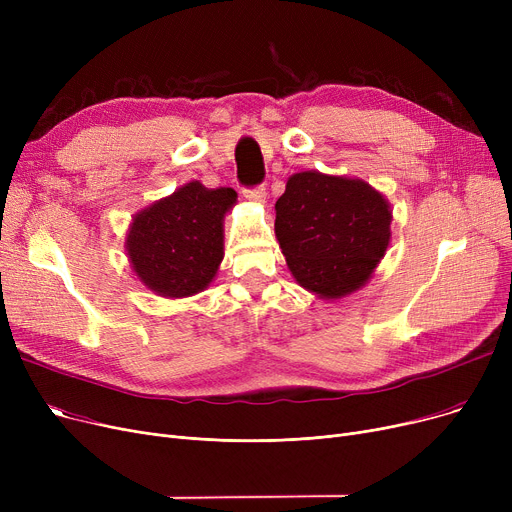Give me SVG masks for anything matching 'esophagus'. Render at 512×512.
I'll return each mask as SVG.
<instances>
[{
    "mask_svg": "<svg viewBox=\"0 0 512 512\" xmlns=\"http://www.w3.org/2000/svg\"><path fill=\"white\" fill-rule=\"evenodd\" d=\"M245 197L249 199V201H253V203H265V199H267V191H265V186H255V188H245Z\"/></svg>",
    "mask_w": 512,
    "mask_h": 512,
    "instance_id": "1",
    "label": "esophagus"
}]
</instances>
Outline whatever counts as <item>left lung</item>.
I'll return each mask as SVG.
<instances>
[{"label": "left lung", "instance_id": "obj_1", "mask_svg": "<svg viewBox=\"0 0 512 512\" xmlns=\"http://www.w3.org/2000/svg\"><path fill=\"white\" fill-rule=\"evenodd\" d=\"M390 203L359 178L292 174L276 201V238L290 272L321 299L365 286L390 245Z\"/></svg>", "mask_w": 512, "mask_h": 512}]
</instances>
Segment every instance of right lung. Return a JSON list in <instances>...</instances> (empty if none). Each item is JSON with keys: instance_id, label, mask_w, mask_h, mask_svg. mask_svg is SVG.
<instances>
[{"instance_id": "obj_1", "label": "right lung", "mask_w": 512, "mask_h": 512, "mask_svg": "<svg viewBox=\"0 0 512 512\" xmlns=\"http://www.w3.org/2000/svg\"><path fill=\"white\" fill-rule=\"evenodd\" d=\"M234 203V188L193 180L139 211L126 234L134 274L166 299L205 290L224 259V215Z\"/></svg>"}]
</instances>
